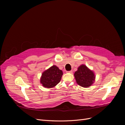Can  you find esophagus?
Returning a JSON list of instances; mask_svg holds the SVG:
<instances>
[{"instance_id": "1", "label": "esophagus", "mask_w": 125, "mask_h": 125, "mask_svg": "<svg viewBox=\"0 0 125 125\" xmlns=\"http://www.w3.org/2000/svg\"><path fill=\"white\" fill-rule=\"evenodd\" d=\"M67 73H73V71H71V70H70V71H67Z\"/></svg>"}]
</instances>
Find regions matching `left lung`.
<instances>
[{"instance_id":"1","label":"left lung","mask_w":125,"mask_h":125,"mask_svg":"<svg viewBox=\"0 0 125 125\" xmlns=\"http://www.w3.org/2000/svg\"><path fill=\"white\" fill-rule=\"evenodd\" d=\"M74 75L77 83L84 88H88L91 85L95 79L93 72L83 65L79 67Z\"/></svg>"}]
</instances>
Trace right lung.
I'll return each instance as SVG.
<instances>
[{
    "label": "right lung",
    "mask_w": 125,
    "mask_h": 125,
    "mask_svg": "<svg viewBox=\"0 0 125 125\" xmlns=\"http://www.w3.org/2000/svg\"><path fill=\"white\" fill-rule=\"evenodd\" d=\"M62 74L61 70L56 66H52L43 73L41 83L45 88H52L60 81Z\"/></svg>",
    "instance_id": "right-lung-1"
}]
</instances>
